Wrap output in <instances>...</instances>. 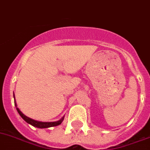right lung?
Listing matches in <instances>:
<instances>
[{
	"label": "right lung",
	"instance_id": "obj_1",
	"mask_svg": "<svg viewBox=\"0 0 150 150\" xmlns=\"http://www.w3.org/2000/svg\"><path fill=\"white\" fill-rule=\"evenodd\" d=\"M13 98L14 99H15L14 94ZM14 104H15V106H16V110H17L18 113H19V115L21 116L22 118L23 119L24 121L26 123H28L29 125H33V126L35 127H38V128H48V127H52L58 126V125H61V123H62V121H64V117H61V118L60 119V120H58V121H53V122H42V121H35V120H33V119L30 118V117H27V116H25V115L17 108V105H16V100L14 102Z\"/></svg>",
	"mask_w": 150,
	"mask_h": 150
}]
</instances>
